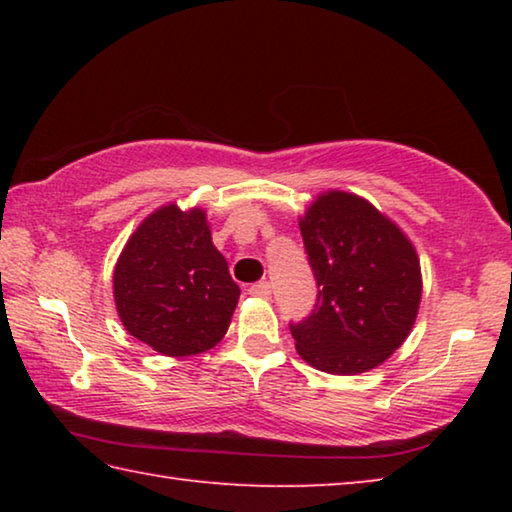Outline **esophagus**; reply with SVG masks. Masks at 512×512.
<instances>
[{"instance_id":"obj_1","label":"esophagus","mask_w":512,"mask_h":512,"mask_svg":"<svg viewBox=\"0 0 512 512\" xmlns=\"http://www.w3.org/2000/svg\"><path fill=\"white\" fill-rule=\"evenodd\" d=\"M248 293L255 298H271V282H257L248 289Z\"/></svg>"}]
</instances>
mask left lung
<instances>
[{"mask_svg":"<svg viewBox=\"0 0 512 512\" xmlns=\"http://www.w3.org/2000/svg\"><path fill=\"white\" fill-rule=\"evenodd\" d=\"M318 300L291 325L296 350L329 375L384 363L411 334L422 298L420 257L400 225L357 194L329 189L300 216Z\"/></svg>","mask_w":512,"mask_h":512,"instance_id":"left-lung-1","label":"left lung"}]
</instances>
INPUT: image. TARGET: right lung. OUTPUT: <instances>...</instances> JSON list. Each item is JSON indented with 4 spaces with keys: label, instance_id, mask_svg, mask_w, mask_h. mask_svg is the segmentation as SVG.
<instances>
[{
    "label": "right lung",
    "instance_id": "obj_1",
    "mask_svg": "<svg viewBox=\"0 0 512 512\" xmlns=\"http://www.w3.org/2000/svg\"><path fill=\"white\" fill-rule=\"evenodd\" d=\"M201 207L162 205L128 237L112 273L121 325L164 357L212 350L239 302Z\"/></svg>",
    "mask_w": 512,
    "mask_h": 512
}]
</instances>
